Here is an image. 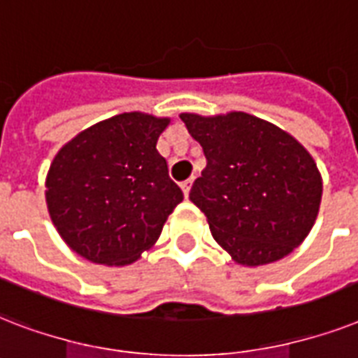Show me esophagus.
Here are the masks:
<instances>
[{
  "instance_id": "obj_1",
  "label": "esophagus",
  "mask_w": 358,
  "mask_h": 358,
  "mask_svg": "<svg viewBox=\"0 0 358 358\" xmlns=\"http://www.w3.org/2000/svg\"><path fill=\"white\" fill-rule=\"evenodd\" d=\"M192 182H194L192 177H190V179H187V181L181 182V188H182V192H185V196H188V192H190V187H192Z\"/></svg>"
}]
</instances>
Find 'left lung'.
Instances as JSON below:
<instances>
[{
	"label": "left lung",
	"mask_w": 358,
	"mask_h": 358,
	"mask_svg": "<svg viewBox=\"0 0 358 358\" xmlns=\"http://www.w3.org/2000/svg\"><path fill=\"white\" fill-rule=\"evenodd\" d=\"M207 166L190 190L210 234L241 265L287 256L320 210V171L295 138L243 112L217 117L181 113Z\"/></svg>",
	"instance_id": "left-lung-1"
}]
</instances>
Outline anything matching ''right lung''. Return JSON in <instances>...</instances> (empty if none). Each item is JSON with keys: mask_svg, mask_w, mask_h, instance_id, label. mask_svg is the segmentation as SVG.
Returning a JSON list of instances; mask_svg holds the SVG:
<instances>
[{"mask_svg": "<svg viewBox=\"0 0 358 358\" xmlns=\"http://www.w3.org/2000/svg\"><path fill=\"white\" fill-rule=\"evenodd\" d=\"M170 123L121 113L80 132L55 155L46 177L50 217L66 245L102 265L136 262L182 201L157 151Z\"/></svg>", "mask_w": 358, "mask_h": 358, "instance_id": "add662e5", "label": "right lung"}]
</instances>
